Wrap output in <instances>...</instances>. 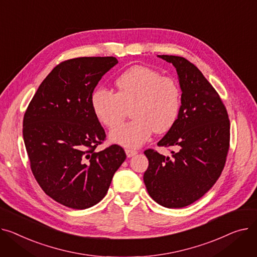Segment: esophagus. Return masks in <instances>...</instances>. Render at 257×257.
<instances>
[{"instance_id": "esophagus-1", "label": "esophagus", "mask_w": 257, "mask_h": 257, "mask_svg": "<svg viewBox=\"0 0 257 257\" xmlns=\"http://www.w3.org/2000/svg\"><path fill=\"white\" fill-rule=\"evenodd\" d=\"M125 153H126V156H127V158H131V157H134L135 155H137V154H138V150L126 148V149H125Z\"/></svg>"}]
</instances>
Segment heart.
Listing matches in <instances>:
<instances>
[{
    "label": "heart",
    "instance_id": "b5f03b06",
    "mask_svg": "<svg viewBox=\"0 0 257 257\" xmlns=\"http://www.w3.org/2000/svg\"><path fill=\"white\" fill-rule=\"evenodd\" d=\"M117 91L98 88L91 107L99 121L109 128L121 124L132 110V121L113 130L110 139L125 147H138L156 131L165 133L177 121L183 92L178 82L146 66H133L115 81Z\"/></svg>",
    "mask_w": 257,
    "mask_h": 257
}]
</instances>
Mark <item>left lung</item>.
<instances>
[{
    "label": "left lung",
    "instance_id": "1",
    "mask_svg": "<svg viewBox=\"0 0 257 257\" xmlns=\"http://www.w3.org/2000/svg\"><path fill=\"white\" fill-rule=\"evenodd\" d=\"M159 57L175 66L183 102L176 123L158 146H175L177 152L169 158L146 149L149 165L143 179L156 202L179 208L201 198L220 177L229 150L230 122L220 95L197 67L183 57Z\"/></svg>",
    "mask_w": 257,
    "mask_h": 257
}]
</instances>
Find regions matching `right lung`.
I'll list each match as a JSON object with an SVG mask.
<instances>
[{
    "label": "right lung",
    "mask_w": 257,
    "mask_h": 257,
    "mask_svg": "<svg viewBox=\"0 0 257 257\" xmlns=\"http://www.w3.org/2000/svg\"><path fill=\"white\" fill-rule=\"evenodd\" d=\"M117 63L115 57L65 60L43 80L24 115V141L36 182L67 207L85 209L98 203L126 159L117 144L95 150L107 135L91 96Z\"/></svg>",
    "instance_id": "1"
}]
</instances>
